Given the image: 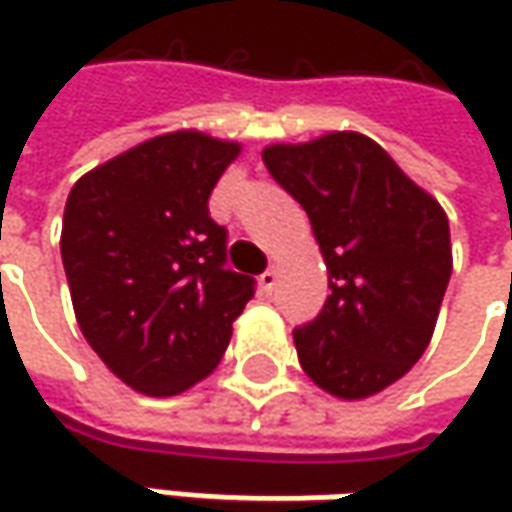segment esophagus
<instances>
[{
    "instance_id": "obj_1",
    "label": "esophagus",
    "mask_w": 512,
    "mask_h": 512,
    "mask_svg": "<svg viewBox=\"0 0 512 512\" xmlns=\"http://www.w3.org/2000/svg\"><path fill=\"white\" fill-rule=\"evenodd\" d=\"M276 276H279V273H276L273 267L259 276V287H262V293H273V287H276Z\"/></svg>"
}]
</instances>
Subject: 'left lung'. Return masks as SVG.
Wrapping results in <instances>:
<instances>
[{
    "mask_svg": "<svg viewBox=\"0 0 512 512\" xmlns=\"http://www.w3.org/2000/svg\"><path fill=\"white\" fill-rule=\"evenodd\" d=\"M267 173L305 207L327 267L322 313L293 330L299 364L339 399H367L422 359L453 270L442 205L362 133L270 145Z\"/></svg>",
    "mask_w": 512,
    "mask_h": 512,
    "instance_id": "8db88e82",
    "label": "left lung"
}]
</instances>
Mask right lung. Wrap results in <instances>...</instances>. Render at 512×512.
<instances>
[{
	"label": "right lung",
	"mask_w": 512,
	"mask_h": 512,
	"mask_svg": "<svg viewBox=\"0 0 512 512\" xmlns=\"http://www.w3.org/2000/svg\"><path fill=\"white\" fill-rule=\"evenodd\" d=\"M236 142L176 130L85 173L68 196L62 265L76 322L139 393L176 396L225 356L256 279L227 267L207 199Z\"/></svg>",
	"instance_id": "right-lung-1"
}]
</instances>
